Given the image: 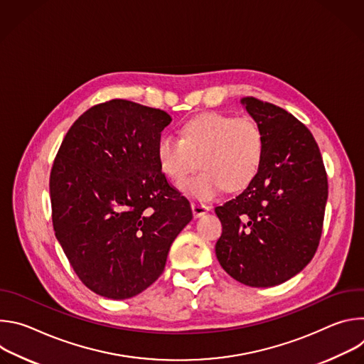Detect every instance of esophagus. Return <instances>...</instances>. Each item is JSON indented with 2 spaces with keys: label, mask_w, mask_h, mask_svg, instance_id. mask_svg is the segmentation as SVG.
Returning a JSON list of instances; mask_svg holds the SVG:
<instances>
[{
  "label": "esophagus",
  "mask_w": 364,
  "mask_h": 364,
  "mask_svg": "<svg viewBox=\"0 0 364 364\" xmlns=\"http://www.w3.org/2000/svg\"><path fill=\"white\" fill-rule=\"evenodd\" d=\"M191 210H193L194 218H200V216H203V215L209 212L210 207L205 205V204H200V203H191Z\"/></svg>",
  "instance_id": "34e87169"
}]
</instances>
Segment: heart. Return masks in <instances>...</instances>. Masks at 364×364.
<instances>
[{
    "instance_id": "b5f03b06",
    "label": "heart",
    "mask_w": 364,
    "mask_h": 364,
    "mask_svg": "<svg viewBox=\"0 0 364 364\" xmlns=\"http://www.w3.org/2000/svg\"><path fill=\"white\" fill-rule=\"evenodd\" d=\"M265 138L252 118L207 112L186 121L178 139L161 136L157 161L166 177L183 184L197 168L204 170L181 188L200 200L215 197L225 187L237 191L247 187L261 170Z\"/></svg>"
}]
</instances>
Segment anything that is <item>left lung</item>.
I'll use <instances>...</instances> for the list:
<instances>
[{
    "label": "left lung",
    "mask_w": 364,
    "mask_h": 364,
    "mask_svg": "<svg viewBox=\"0 0 364 364\" xmlns=\"http://www.w3.org/2000/svg\"><path fill=\"white\" fill-rule=\"evenodd\" d=\"M240 102L264 132L265 154L255 180L215 209L223 226L216 256L233 279L267 288L313 259L328 183L320 148L302 122L274 103L252 96Z\"/></svg>",
    "instance_id": "left-lung-1"
}]
</instances>
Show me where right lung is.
<instances>
[{
    "instance_id": "add662e5",
    "label": "right lung",
    "mask_w": 364,
    "mask_h": 364,
    "mask_svg": "<svg viewBox=\"0 0 364 364\" xmlns=\"http://www.w3.org/2000/svg\"><path fill=\"white\" fill-rule=\"evenodd\" d=\"M170 122L161 109L112 99L80 115L58 151L50 173L53 229L79 279L100 296L127 299L157 281L193 219L157 161Z\"/></svg>"
}]
</instances>
